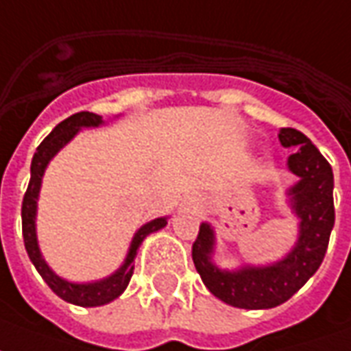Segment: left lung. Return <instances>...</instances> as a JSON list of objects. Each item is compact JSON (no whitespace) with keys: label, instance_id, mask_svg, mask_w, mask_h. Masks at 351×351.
I'll return each instance as SVG.
<instances>
[{"label":"left lung","instance_id":"obj_1","mask_svg":"<svg viewBox=\"0 0 351 351\" xmlns=\"http://www.w3.org/2000/svg\"><path fill=\"white\" fill-rule=\"evenodd\" d=\"M279 142L296 150L287 159V169L298 176V182L287 190L289 207L300 220L295 247L271 264L222 269L213 262L217 239L210 224L203 222L193 241V264L205 287L234 308L268 310L287 302L317 271L335 226V176L329 161L296 129H281Z\"/></svg>","mask_w":351,"mask_h":351}]
</instances>
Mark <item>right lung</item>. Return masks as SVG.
<instances>
[{"label":"right lung","mask_w":351,"mask_h":351,"mask_svg":"<svg viewBox=\"0 0 351 351\" xmlns=\"http://www.w3.org/2000/svg\"><path fill=\"white\" fill-rule=\"evenodd\" d=\"M104 123V119L97 114L90 112H80L73 114L64 121L56 125L55 129L45 136V141L38 146V150L34 154L30 167V184L28 190L24 193L22 199V235H24V247L30 256L32 264L36 266L39 276L45 279V283L51 287V291L56 296H60L62 300L83 308H95V306H104V304L116 300L117 296L123 293L129 281L133 278L134 271V256L136 251L142 245V241L154 232H158L161 228L167 226V217L154 218L150 222H146L144 226L136 230V234L131 239L129 251L125 256L123 264L104 279L99 281H90V283H73L68 279L56 276L53 269L49 268V264L43 258V254L39 251L38 232H36V217H38V197L41 190V180L45 175L49 161L55 158L58 152L64 148L68 142L72 141L75 134L80 133L85 127H99Z\"/></svg>","instance_id":"obj_1"}]
</instances>
